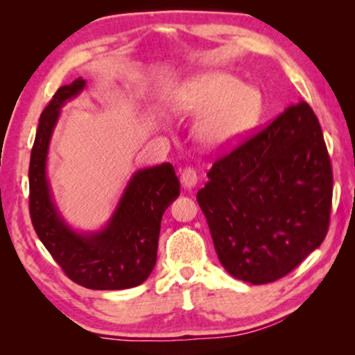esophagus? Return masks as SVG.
Returning a JSON list of instances; mask_svg holds the SVG:
<instances>
[{
    "label": "esophagus",
    "mask_w": 355,
    "mask_h": 355,
    "mask_svg": "<svg viewBox=\"0 0 355 355\" xmlns=\"http://www.w3.org/2000/svg\"><path fill=\"white\" fill-rule=\"evenodd\" d=\"M180 182H182V184L184 186L186 189L194 188V186L197 184V173H196V171L192 169V167H184V169L182 171V173H180Z\"/></svg>",
    "instance_id": "esophagus-1"
}]
</instances>
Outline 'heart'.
Returning a JSON list of instances; mask_svg holds the SVG:
<instances>
[{"label":"heart","instance_id":"obj_1","mask_svg":"<svg viewBox=\"0 0 355 355\" xmlns=\"http://www.w3.org/2000/svg\"><path fill=\"white\" fill-rule=\"evenodd\" d=\"M177 111L203 116L197 137L213 150L228 148L249 135L260 122L264 100L260 89L244 86L227 71H208L192 78L175 95Z\"/></svg>","mask_w":355,"mask_h":355}]
</instances>
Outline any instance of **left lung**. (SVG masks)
I'll return each instance as SVG.
<instances>
[{
  "instance_id": "left-lung-1",
  "label": "left lung",
  "mask_w": 355,
  "mask_h": 355,
  "mask_svg": "<svg viewBox=\"0 0 355 355\" xmlns=\"http://www.w3.org/2000/svg\"><path fill=\"white\" fill-rule=\"evenodd\" d=\"M208 178L197 202L235 279L263 285L285 277L327 235L332 166L305 101L216 159Z\"/></svg>"
}]
</instances>
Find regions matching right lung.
I'll list each match as a JSON object with an SVG mask.
<instances>
[{
  "label": "right lung",
  "instance_id": "right-lung-1",
  "mask_svg": "<svg viewBox=\"0 0 355 355\" xmlns=\"http://www.w3.org/2000/svg\"><path fill=\"white\" fill-rule=\"evenodd\" d=\"M84 86L78 78L59 87L40 114L29 161V214L39 239L70 280L89 290H125L141 285L153 271L161 218L180 196V182L171 163L141 169L105 228L78 233L65 224L46 178L48 146L61 107Z\"/></svg>",
  "mask_w": 355,
  "mask_h": 355
}]
</instances>
